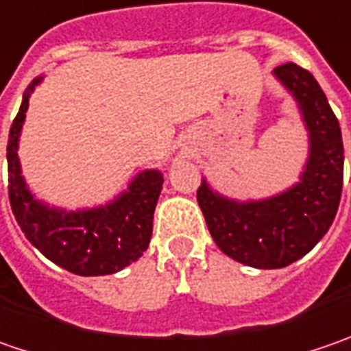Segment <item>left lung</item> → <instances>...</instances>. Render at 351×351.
Segmentation results:
<instances>
[{
  "label": "left lung",
  "instance_id": "left-lung-1",
  "mask_svg": "<svg viewBox=\"0 0 351 351\" xmlns=\"http://www.w3.org/2000/svg\"><path fill=\"white\" fill-rule=\"evenodd\" d=\"M298 104L308 132V160L300 180L272 197L237 202L213 191L207 180L197 203L215 245L237 263L282 269L302 258L328 233L343 184V144L338 118L306 69L287 62L272 71Z\"/></svg>",
  "mask_w": 351,
  "mask_h": 351
}]
</instances>
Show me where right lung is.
<instances>
[{
  "instance_id": "add662e5",
  "label": "right lung",
  "mask_w": 351,
  "mask_h": 351,
  "mask_svg": "<svg viewBox=\"0 0 351 351\" xmlns=\"http://www.w3.org/2000/svg\"><path fill=\"white\" fill-rule=\"evenodd\" d=\"M41 80L43 77H37L27 86L9 130V203L15 221L35 249L69 272L102 276L122 271L148 249L164 176L158 169H146L116 199L90 209L66 211L39 202L21 176L17 149L29 97Z\"/></svg>"
}]
</instances>
